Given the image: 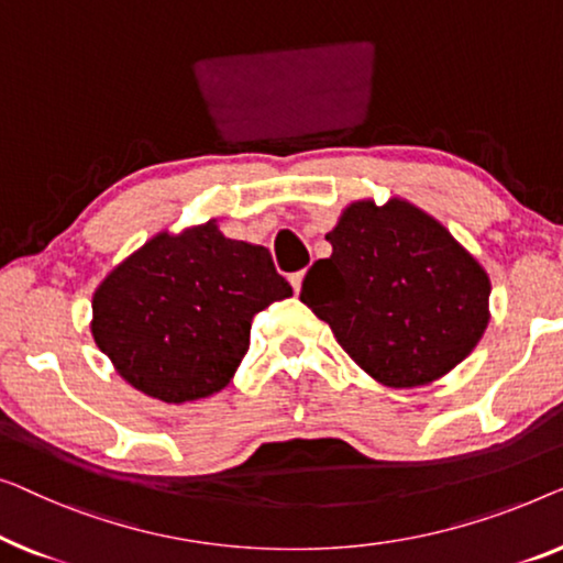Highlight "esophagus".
<instances>
[{"label":"esophagus","mask_w":563,"mask_h":563,"mask_svg":"<svg viewBox=\"0 0 563 563\" xmlns=\"http://www.w3.org/2000/svg\"><path fill=\"white\" fill-rule=\"evenodd\" d=\"M300 283H303V271L290 275V285H292V290H296V292H300Z\"/></svg>","instance_id":"1"}]
</instances>
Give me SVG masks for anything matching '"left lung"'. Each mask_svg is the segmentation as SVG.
I'll list each match as a JSON object with an SVG mask.
<instances>
[{"label": "left lung", "instance_id": "obj_1", "mask_svg": "<svg viewBox=\"0 0 563 563\" xmlns=\"http://www.w3.org/2000/svg\"><path fill=\"white\" fill-rule=\"evenodd\" d=\"M327 240L331 257L311 265L300 300L377 383L429 385L477 346L489 278L429 213L402 199L354 201Z\"/></svg>", "mask_w": 563, "mask_h": 563}]
</instances>
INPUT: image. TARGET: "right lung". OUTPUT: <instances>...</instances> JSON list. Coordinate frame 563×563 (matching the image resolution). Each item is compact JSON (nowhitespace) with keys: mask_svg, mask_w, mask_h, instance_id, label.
<instances>
[{"mask_svg":"<svg viewBox=\"0 0 563 563\" xmlns=\"http://www.w3.org/2000/svg\"><path fill=\"white\" fill-rule=\"evenodd\" d=\"M292 296L271 252L217 221L161 232L93 292L91 334L114 369L163 402L199 400L234 377L255 313Z\"/></svg>","mask_w":563,"mask_h":563,"instance_id":"1","label":"right lung"}]
</instances>
